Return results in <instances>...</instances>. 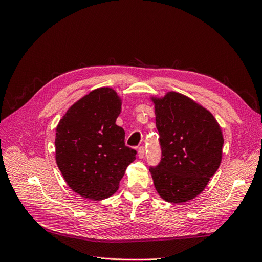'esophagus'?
Wrapping results in <instances>:
<instances>
[{
    "label": "esophagus",
    "mask_w": 262,
    "mask_h": 262,
    "mask_svg": "<svg viewBox=\"0 0 262 262\" xmlns=\"http://www.w3.org/2000/svg\"><path fill=\"white\" fill-rule=\"evenodd\" d=\"M144 155H145V149H144V147H143V146L139 147V148H138V156H139V158H143Z\"/></svg>",
    "instance_id": "1"
}]
</instances>
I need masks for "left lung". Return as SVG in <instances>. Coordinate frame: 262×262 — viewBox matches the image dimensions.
<instances>
[{"label":"left lung","mask_w":262,"mask_h":262,"mask_svg":"<svg viewBox=\"0 0 262 262\" xmlns=\"http://www.w3.org/2000/svg\"><path fill=\"white\" fill-rule=\"evenodd\" d=\"M154 102L162 160L149 169L157 193L170 203L194 199L220 167L224 138L216 119L203 106L177 92Z\"/></svg>","instance_id":"1"}]
</instances>
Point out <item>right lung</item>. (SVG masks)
<instances>
[{"label":"right lung","mask_w":262,"mask_h":262,"mask_svg":"<svg viewBox=\"0 0 262 262\" xmlns=\"http://www.w3.org/2000/svg\"><path fill=\"white\" fill-rule=\"evenodd\" d=\"M122 100L110 87L90 92L71 106L55 128V162L68 186L85 199L104 200L119 188L137 150L116 124Z\"/></svg>","instance_id":"obj_1"}]
</instances>
